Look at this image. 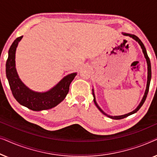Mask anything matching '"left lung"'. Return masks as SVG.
Returning a JSON list of instances; mask_svg holds the SVG:
<instances>
[{"instance_id": "obj_1", "label": "left lung", "mask_w": 157, "mask_h": 157, "mask_svg": "<svg viewBox=\"0 0 157 157\" xmlns=\"http://www.w3.org/2000/svg\"><path fill=\"white\" fill-rule=\"evenodd\" d=\"M124 36H129L130 38H133V39L136 40V41L139 44V46H141V49H142V52L144 53V57L146 59V61H147V88H146V90H145V92H144V95L142 99H141V102L139 103V104L138 105V106L136 107V109H134V111H132V112H129L128 113H126V114H124V115H121V116H111V115H109L107 114L106 113H105L104 111L102 110L100 108V106H98L97 102H96V97H95V94H94V89H92V93H93V96H94V104L97 107L98 110H99L103 114H104L105 116H106V117H108L109 118H111V119H116V120H118V119H124V118H126L128 117V116L132 115V114H134V113H136L137 111L139 110V109L141 108V106H142V105L144 104V103L146 98H147V94H148V92H149V85H150V81H151V63H150V60H149V58L148 56L147 55V50H146V48L144 47V45L143 44V43L141 42V40L139 39V38L136 36L135 35H132V34H130V33H122Z\"/></svg>"}]
</instances>
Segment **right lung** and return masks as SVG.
<instances>
[{
    "label": "right lung",
    "mask_w": 157,
    "mask_h": 157,
    "mask_svg": "<svg viewBox=\"0 0 157 157\" xmlns=\"http://www.w3.org/2000/svg\"><path fill=\"white\" fill-rule=\"evenodd\" d=\"M23 36L14 40L9 51L6 64V72L13 95L21 105L35 111L52 109L64 100L69 91L71 83L77 73L64 76L56 85L46 91L38 92L29 89L21 80L16 68V51Z\"/></svg>",
    "instance_id": "right-lung-1"
}]
</instances>
